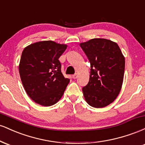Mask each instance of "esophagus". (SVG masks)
<instances>
[{"label":"esophagus","instance_id":"esophagus-1","mask_svg":"<svg viewBox=\"0 0 145 145\" xmlns=\"http://www.w3.org/2000/svg\"><path fill=\"white\" fill-rule=\"evenodd\" d=\"M77 77H78V75H77V74H74L72 76V78H74V79H76V78H77Z\"/></svg>","mask_w":145,"mask_h":145}]
</instances>
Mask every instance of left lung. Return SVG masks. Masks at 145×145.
Segmentation results:
<instances>
[{
	"mask_svg": "<svg viewBox=\"0 0 145 145\" xmlns=\"http://www.w3.org/2000/svg\"><path fill=\"white\" fill-rule=\"evenodd\" d=\"M91 64L89 83L82 88L86 102L104 108L119 95L123 81L125 58L115 42L95 38L80 44Z\"/></svg>",
	"mask_w": 145,
	"mask_h": 145,
	"instance_id": "left-lung-1",
	"label": "left lung"
}]
</instances>
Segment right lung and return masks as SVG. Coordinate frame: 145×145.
Masks as SVG:
<instances>
[{"label":"right lung","instance_id":"add662e5","mask_svg":"<svg viewBox=\"0 0 145 145\" xmlns=\"http://www.w3.org/2000/svg\"><path fill=\"white\" fill-rule=\"evenodd\" d=\"M66 48L65 44L43 41L22 51L20 76L26 93L37 104L52 106L64 93L70 80L63 76L59 59Z\"/></svg>","mask_w":145,"mask_h":145}]
</instances>
